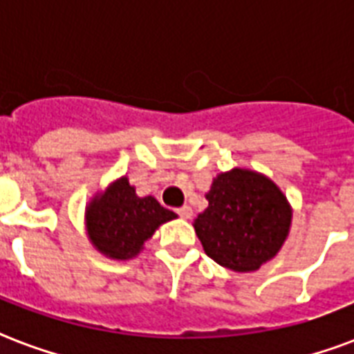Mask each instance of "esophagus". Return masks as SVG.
<instances>
[{
	"mask_svg": "<svg viewBox=\"0 0 354 354\" xmlns=\"http://www.w3.org/2000/svg\"><path fill=\"white\" fill-rule=\"evenodd\" d=\"M176 213L182 217V219H191V215H193V209L189 206H182L180 209H176Z\"/></svg>",
	"mask_w": 354,
	"mask_h": 354,
	"instance_id": "34e87169",
	"label": "esophagus"
}]
</instances>
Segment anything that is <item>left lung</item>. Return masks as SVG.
I'll return each mask as SVG.
<instances>
[{
  "mask_svg": "<svg viewBox=\"0 0 354 354\" xmlns=\"http://www.w3.org/2000/svg\"><path fill=\"white\" fill-rule=\"evenodd\" d=\"M206 198L209 204L195 219V232L213 261L249 273L279 252L291 209L269 178L234 169L213 180Z\"/></svg>",
  "mask_w": 354,
  "mask_h": 354,
  "instance_id": "8db88e82",
  "label": "left lung"
}]
</instances>
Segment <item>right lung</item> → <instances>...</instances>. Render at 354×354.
<instances>
[{
	"mask_svg": "<svg viewBox=\"0 0 354 354\" xmlns=\"http://www.w3.org/2000/svg\"><path fill=\"white\" fill-rule=\"evenodd\" d=\"M176 219L153 196L135 195L128 178H120L87 209L88 237L102 254L117 260L135 256L159 225Z\"/></svg>",
	"mask_w": 354,
	"mask_h": 354,
	"instance_id": "add662e5",
	"label": "right lung"
}]
</instances>
